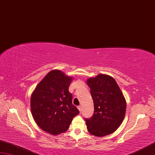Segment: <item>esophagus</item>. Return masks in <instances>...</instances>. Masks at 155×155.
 Returning <instances> with one entry per match:
<instances>
[{
    "mask_svg": "<svg viewBox=\"0 0 155 155\" xmlns=\"http://www.w3.org/2000/svg\"><path fill=\"white\" fill-rule=\"evenodd\" d=\"M78 109H79V110H80V112L81 113V106H78Z\"/></svg>",
    "mask_w": 155,
    "mask_h": 155,
    "instance_id": "obj_1",
    "label": "esophagus"
}]
</instances>
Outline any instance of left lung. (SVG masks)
Masks as SVG:
<instances>
[{
  "instance_id": "1",
  "label": "left lung",
  "mask_w": 155,
  "mask_h": 155,
  "mask_svg": "<svg viewBox=\"0 0 155 155\" xmlns=\"http://www.w3.org/2000/svg\"><path fill=\"white\" fill-rule=\"evenodd\" d=\"M94 101V115L85 119L90 134L103 137L113 133L120 126L126 110V101L113 77L98 74L86 80Z\"/></svg>"
}]
</instances>
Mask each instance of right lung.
Wrapping results in <instances>:
<instances>
[{
	"label": "right lung",
	"mask_w": 155,
	"mask_h": 155,
	"mask_svg": "<svg viewBox=\"0 0 155 155\" xmlns=\"http://www.w3.org/2000/svg\"><path fill=\"white\" fill-rule=\"evenodd\" d=\"M73 77L60 70H52L45 75L31 96L32 116L38 127L51 135L65 132L73 118L80 113L72 104L69 86Z\"/></svg>",
	"instance_id": "right-lung-1"
}]
</instances>
